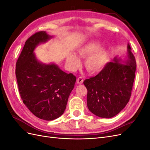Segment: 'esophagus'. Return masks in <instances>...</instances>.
I'll use <instances>...</instances> for the list:
<instances>
[{"mask_svg":"<svg viewBox=\"0 0 150 150\" xmlns=\"http://www.w3.org/2000/svg\"><path fill=\"white\" fill-rule=\"evenodd\" d=\"M84 81V79L83 78V77H79V78H78V79H77V83H78L79 84H81Z\"/></svg>","mask_w":150,"mask_h":150,"instance_id":"esophagus-1","label":"esophagus"}]
</instances>
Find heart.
<instances>
[{
  "label": "heart",
  "instance_id": "obj_1",
  "mask_svg": "<svg viewBox=\"0 0 150 150\" xmlns=\"http://www.w3.org/2000/svg\"><path fill=\"white\" fill-rule=\"evenodd\" d=\"M100 44L97 42H91L80 46L77 49V54L81 57L86 58L84 65L86 70L91 73L101 71L105 66L108 54L106 49H99ZM67 62L72 69L78 67L80 64L78 57L74 55L71 56L67 59Z\"/></svg>",
  "mask_w": 150,
  "mask_h": 150
}]
</instances>
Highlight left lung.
<instances>
[{
  "label": "left lung",
  "instance_id": "left-lung-1",
  "mask_svg": "<svg viewBox=\"0 0 150 150\" xmlns=\"http://www.w3.org/2000/svg\"><path fill=\"white\" fill-rule=\"evenodd\" d=\"M128 45L127 64L115 57L96 76L84 80L88 90L89 110L97 116L111 118L123 109L129 101L137 67L135 58Z\"/></svg>",
  "mask_w": 150,
  "mask_h": 150
}]
</instances>
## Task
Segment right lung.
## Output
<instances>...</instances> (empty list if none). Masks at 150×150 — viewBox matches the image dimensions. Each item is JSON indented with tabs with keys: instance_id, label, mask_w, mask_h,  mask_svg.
Wrapping results in <instances>:
<instances>
[{
	"instance_id": "obj_1",
	"label": "right lung",
	"mask_w": 150,
	"mask_h": 150,
	"mask_svg": "<svg viewBox=\"0 0 150 150\" xmlns=\"http://www.w3.org/2000/svg\"><path fill=\"white\" fill-rule=\"evenodd\" d=\"M52 36L45 31L26 40L16 62V75L22 100L40 119L54 120L64 113L76 77L67 74L55 64H44L36 59L34 50Z\"/></svg>"
}]
</instances>
